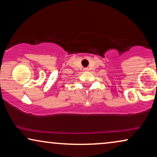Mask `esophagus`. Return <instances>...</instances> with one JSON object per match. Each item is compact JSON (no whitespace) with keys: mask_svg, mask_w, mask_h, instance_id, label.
<instances>
[{"mask_svg":"<svg viewBox=\"0 0 157 157\" xmlns=\"http://www.w3.org/2000/svg\"><path fill=\"white\" fill-rule=\"evenodd\" d=\"M84 71H88V68H84Z\"/></svg>","mask_w":157,"mask_h":157,"instance_id":"34e87169","label":"esophagus"}]
</instances>
